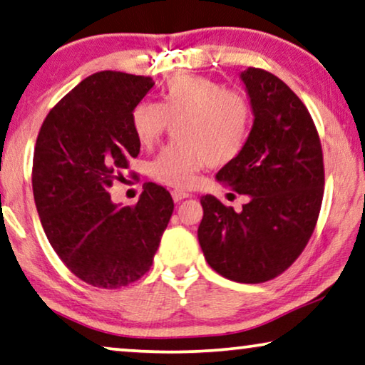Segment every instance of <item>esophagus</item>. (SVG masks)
I'll return each instance as SVG.
<instances>
[{
  "instance_id": "34e87169",
  "label": "esophagus",
  "mask_w": 365,
  "mask_h": 365,
  "mask_svg": "<svg viewBox=\"0 0 365 365\" xmlns=\"http://www.w3.org/2000/svg\"><path fill=\"white\" fill-rule=\"evenodd\" d=\"M190 197V193L188 192H185V190H173L172 192V198H173V202H182V200H185V198H188Z\"/></svg>"
}]
</instances>
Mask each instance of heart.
<instances>
[{"label": "heart", "instance_id": "b5f03b06", "mask_svg": "<svg viewBox=\"0 0 365 365\" xmlns=\"http://www.w3.org/2000/svg\"><path fill=\"white\" fill-rule=\"evenodd\" d=\"M255 112L245 92L195 74H178L158 91V101H142L130 110L133 135L143 147L173 127L175 143L148 163V175L168 187H187L203 167L227 165L243 152Z\"/></svg>", "mask_w": 365, "mask_h": 365}]
</instances>
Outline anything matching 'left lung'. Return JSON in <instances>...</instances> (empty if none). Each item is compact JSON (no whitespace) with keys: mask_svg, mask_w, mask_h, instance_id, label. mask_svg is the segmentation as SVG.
Segmentation results:
<instances>
[{"mask_svg":"<svg viewBox=\"0 0 365 365\" xmlns=\"http://www.w3.org/2000/svg\"><path fill=\"white\" fill-rule=\"evenodd\" d=\"M241 79L255 124L243 152L217 178L250 200L235 212L203 195L198 241L218 274L256 284L284 273L306 248L321 212L324 160L309 110L283 81L259 68Z\"/></svg>","mask_w":365,"mask_h":365,"instance_id":"left-lung-1","label":"left lung"}]
</instances>
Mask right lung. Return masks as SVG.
Here are the masks:
<instances>
[{
	"instance_id": "1",
	"label": "right lung",
	"mask_w": 365,
	"mask_h": 365,
	"mask_svg": "<svg viewBox=\"0 0 365 365\" xmlns=\"http://www.w3.org/2000/svg\"><path fill=\"white\" fill-rule=\"evenodd\" d=\"M153 81L114 71L86 78L41 125L33 157V193L51 246L84 283L119 289L150 269L170 222L173 200L160 185L143 183L132 207L110 202L129 158L140 152L130 110Z\"/></svg>"
}]
</instances>
